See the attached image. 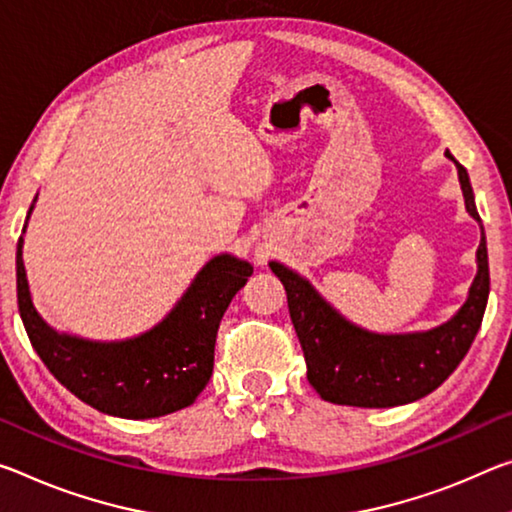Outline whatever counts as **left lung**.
I'll return each mask as SVG.
<instances>
[{
    "instance_id": "1",
    "label": "left lung",
    "mask_w": 512,
    "mask_h": 512,
    "mask_svg": "<svg viewBox=\"0 0 512 512\" xmlns=\"http://www.w3.org/2000/svg\"><path fill=\"white\" fill-rule=\"evenodd\" d=\"M446 157L458 168L467 212L481 223L465 166L449 150ZM476 259L478 273L460 312L440 328L415 335H371L355 328L316 294L310 282L287 266L271 262V271L285 285L289 316L305 355L307 380L316 394L337 405L394 408L440 387L467 355L488 305L490 266L485 234Z\"/></svg>"
}]
</instances>
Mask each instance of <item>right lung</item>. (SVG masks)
I'll list each match as a JSON object with an SVG mask.
<instances>
[{
	"label": "right lung",
	"mask_w": 512,
	"mask_h": 512,
	"mask_svg": "<svg viewBox=\"0 0 512 512\" xmlns=\"http://www.w3.org/2000/svg\"><path fill=\"white\" fill-rule=\"evenodd\" d=\"M250 273L248 262L218 255L157 328L129 342L97 344L59 335L40 319L29 296L22 237L15 253L18 310L38 358L79 401L125 419L170 415L198 399L214 371L218 326Z\"/></svg>",
	"instance_id": "add662e5"
}]
</instances>
